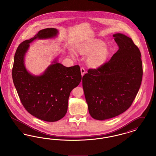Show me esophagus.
<instances>
[{
	"instance_id": "esophagus-1",
	"label": "esophagus",
	"mask_w": 156,
	"mask_h": 156,
	"mask_svg": "<svg viewBox=\"0 0 156 156\" xmlns=\"http://www.w3.org/2000/svg\"><path fill=\"white\" fill-rule=\"evenodd\" d=\"M81 73L82 76H83L85 74V69H84V68H83V67L81 68Z\"/></svg>"
}]
</instances>
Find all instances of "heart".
I'll return each mask as SVG.
<instances>
[{"mask_svg": "<svg viewBox=\"0 0 156 156\" xmlns=\"http://www.w3.org/2000/svg\"><path fill=\"white\" fill-rule=\"evenodd\" d=\"M78 52L82 55L90 54L87 59V65L91 68L102 66L108 59L109 49L102 40H96L91 43L82 45L78 47Z\"/></svg>", "mask_w": 156, "mask_h": 156, "instance_id": "1", "label": "heart"}]
</instances>
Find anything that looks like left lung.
I'll use <instances>...</instances> for the list:
<instances>
[{
    "instance_id": "left-lung-1",
    "label": "left lung",
    "mask_w": 156,
    "mask_h": 156,
    "mask_svg": "<svg viewBox=\"0 0 156 156\" xmlns=\"http://www.w3.org/2000/svg\"><path fill=\"white\" fill-rule=\"evenodd\" d=\"M119 50L97 69H89L82 86L89 114L103 120L128 109L140 88L143 76L141 53L131 38L115 34Z\"/></svg>"
}]
</instances>
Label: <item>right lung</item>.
Wrapping results in <instances>:
<instances>
[{"label":"right lung","mask_w":156,"mask_h":156,"mask_svg":"<svg viewBox=\"0 0 156 156\" xmlns=\"http://www.w3.org/2000/svg\"><path fill=\"white\" fill-rule=\"evenodd\" d=\"M57 33L55 29H45L20 43L12 68L13 83L23 106L31 115L46 122H56L66 115L70 93L81 81L80 68L78 65L65 67L55 59L43 74L35 76L27 71L24 59L33 40L52 38Z\"/></svg>","instance_id":"right-lung-1"}]
</instances>
